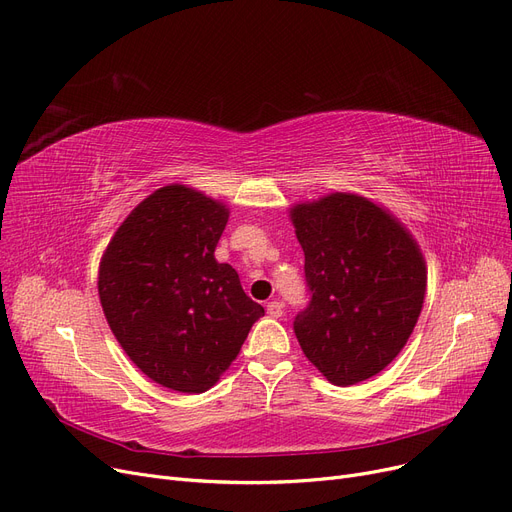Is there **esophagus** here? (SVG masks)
Instances as JSON below:
<instances>
[{
  "label": "esophagus",
  "instance_id": "esophagus-1",
  "mask_svg": "<svg viewBox=\"0 0 512 512\" xmlns=\"http://www.w3.org/2000/svg\"><path fill=\"white\" fill-rule=\"evenodd\" d=\"M268 314H270L272 318H280V316L284 314V305H282L280 301H276V299L270 301V303H268Z\"/></svg>",
  "mask_w": 512,
  "mask_h": 512
}]
</instances>
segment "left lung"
<instances>
[{"mask_svg": "<svg viewBox=\"0 0 512 512\" xmlns=\"http://www.w3.org/2000/svg\"><path fill=\"white\" fill-rule=\"evenodd\" d=\"M305 253L307 305L297 341L332 385L379 374L404 349L420 316L427 268L397 221L355 194H330L291 211Z\"/></svg>", "mask_w": 512, "mask_h": 512, "instance_id": "obj_1", "label": "left lung"}]
</instances>
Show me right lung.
<instances>
[{"mask_svg":"<svg viewBox=\"0 0 512 512\" xmlns=\"http://www.w3.org/2000/svg\"><path fill=\"white\" fill-rule=\"evenodd\" d=\"M226 224L221 203L165 186L129 213L102 257L108 326L129 360L167 389H211L265 314L232 265L215 259Z\"/></svg>","mask_w":512,"mask_h":512,"instance_id":"add662e5","label":"right lung"}]
</instances>
